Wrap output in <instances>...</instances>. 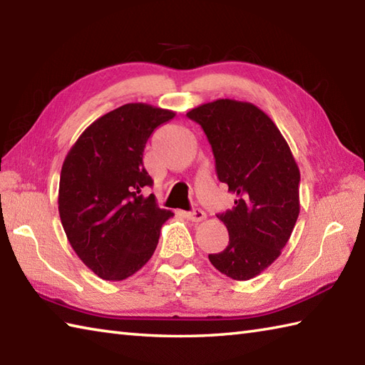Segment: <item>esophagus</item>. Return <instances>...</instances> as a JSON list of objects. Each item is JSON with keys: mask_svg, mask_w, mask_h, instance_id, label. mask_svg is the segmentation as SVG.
<instances>
[{"mask_svg": "<svg viewBox=\"0 0 365 365\" xmlns=\"http://www.w3.org/2000/svg\"><path fill=\"white\" fill-rule=\"evenodd\" d=\"M185 216H187V220H190L192 222H202L207 218V215L200 210V208H195L192 212L185 213Z\"/></svg>", "mask_w": 365, "mask_h": 365, "instance_id": "obj_1", "label": "esophagus"}]
</instances>
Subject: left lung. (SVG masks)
Returning a JSON list of instances; mask_svg holds the SVG:
<instances>
[{"mask_svg":"<svg viewBox=\"0 0 365 365\" xmlns=\"http://www.w3.org/2000/svg\"><path fill=\"white\" fill-rule=\"evenodd\" d=\"M212 145L220 182L237 195L220 215L229 245L212 265L235 281L259 276L289 242L299 215V168L276 123L250 102L220 98L187 113Z\"/></svg>","mask_w":365,"mask_h":365,"instance_id":"obj_1","label":"left lung"}]
</instances>
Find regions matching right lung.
I'll return each mask as SVG.
<instances>
[{"instance_id":"1","label":"right lung","mask_w":365,"mask_h":365,"mask_svg":"<svg viewBox=\"0 0 365 365\" xmlns=\"http://www.w3.org/2000/svg\"><path fill=\"white\" fill-rule=\"evenodd\" d=\"M174 111L127 103L83 131L59 178L58 208L68 243L105 281H123L153 255L173 212L144 196L152 178L143 165L147 139Z\"/></svg>"}]
</instances>
